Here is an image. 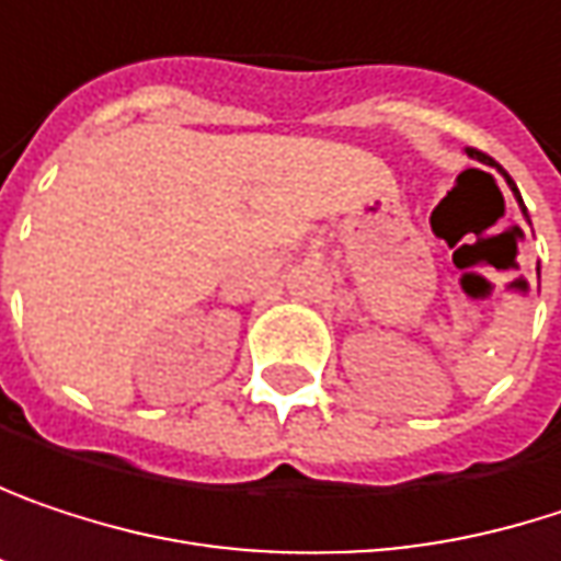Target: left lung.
Segmentation results:
<instances>
[{"label": "left lung", "mask_w": 561, "mask_h": 561, "mask_svg": "<svg viewBox=\"0 0 561 561\" xmlns=\"http://www.w3.org/2000/svg\"><path fill=\"white\" fill-rule=\"evenodd\" d=\"M471 154H474V158H481V161H488V164H494V161H491L488 154H481V151H471ZM494 168H497V164H494ZM501 174H504V171H501ZM504 176H507V174H504ZM507 183H511V190L517 193V186H514V180H511V176H507Z\"/></svg>", "instance_id": "left-lung-1"}]
</instances>
